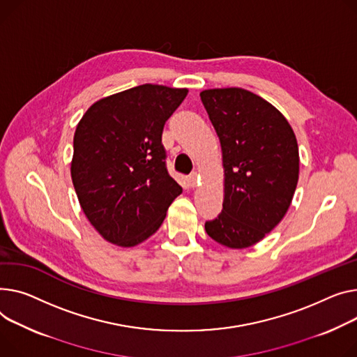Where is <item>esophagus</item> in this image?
<instances>
[{
	"label": "esophagus",
	"instance_id": "obj_1",
	"mask_svg": "<svg viewBox=\"0 0 357 357\" xmlns=\"http://www.w3.org/2000/svg\"><path fill=\"white\" fill-rule=\"evenodd\" d=\"M198 181H199V175L197 174V172H194V174H191L188 176V183H189V186H197V183H198Z\"/></svg>",
	"mask_w": 357,
	"mask_h": 357
}]
</instances>
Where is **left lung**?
<instances>
[{"mask_svg": "<svg viewBox=\"0 0 357 357\" xmlns=\"http://www.w3.org/2000/svg\"><path fill=\"white\" fill-rule=\"evenodd\" d=\"M201 100L220 137L225 171L222 211L205 231L225 247L247 248L278 225L291 204L297 140L286 117L248 90H204Z\"/></svg>", "mask_w": 357, "mask_h": 357, "instance_id": "left-lung-1", "label": "left lung"}]
</instances>
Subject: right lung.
Returning a JSON list of instances; mask_svg holds the SVG:
<instances>
[{
    "label": "right lung",
    "mask_w": 357,
    "mask_h": 357,
    "mask_svg": "<svg viewBox=\"0 0 357 357\" xmlns=\"http://www.w3.org/2000/svg\"><path fill=\"white\" fill-rule=\"evenodd\" d=\"M186 93L142 84L96 102L82 117L71 179L87 220L105 240L122 247L145 241L182 194L166 168L162 132Z\"/></svg>",
    "instance_id": "1"
}]
</instances>
